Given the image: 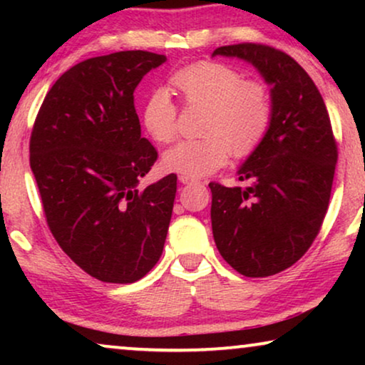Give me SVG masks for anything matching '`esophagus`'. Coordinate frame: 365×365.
I'll list each match as a JSON object with an SVG mask.
<instances>
[{"mask_svg": "<svg viewBox=\"0 0 365 365\" xmlns=\"http://www.w3.org/2000/svg\"><path fill=\"white\" fill-rule=\"evenodd\" d=\"M179 181L184 182V184H197V182H201L197 178L187 176V174H181V176H179Z\"/></svg>", "mask_w": 365, "mask_h": 365, "instance_id": "obj_1", "label": "esophagus"}]
</instances>
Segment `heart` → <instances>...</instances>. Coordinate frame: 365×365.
I'll return each instance as SVG.
<instances>
[{"instance_id":"heart-1","label":"heart","mask_w":365,"mask_h":365,"mask_svg":"<svg viewBox=\"0 0 365 365\" xmlns=\"http://www.w3.org/2000/svg\"><path fill=\"white\" fill-rule=\"evenodd\" d=\"M171 84L186 108H204L202 138L176 144L164 154L168 171L202 176L234 158L251 156L266 139L274 104L269 88L259 79H242L227 64L197 61L173 73ZM141 119L154 141L173 143L179 131V106L166 89H153L144 99Z\"/></svg>"}]
</instances>
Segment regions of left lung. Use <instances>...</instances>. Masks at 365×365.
Masks as SVG:
<instances>
[{
  "mask_svg": "<svg viewBox=\"0 0 365 365\" xmlns=\"http://www.w3.org/2000/svg\"><path fill=\"white\" fill-rule=\"evenodd\" d=\"M214 54L251 61L272 86L266 139L239 169L246 187L209 182L216 246L246 277H267L296 264L326 217L337 163L326 103L296 59L261 43L219 46Z\"/></svg>",
  "mask_w": 365,
  "mask_h": 365,
  "instance_id": "obj_1",
  "label": "left lung"
}]
</instances>
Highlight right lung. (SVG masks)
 I'll return each instance as SVG.
<instances>
[{"label":"right lung","mask_w":365,"mask_h":365,"mask_svg":"<svg viewBox=\"0 0 365 365\" xmlns=\"http://www.w3.org/2000/svg\"><path fill=\"white\" fill-rule=\"evenodd\" d=\"M164 61V54L136 49L74 64L34 119L29 166L48 227L98 281L136 282L163 254L178 176L138 187L158 149L141 136L133 93Z\"/></svg>","instance_id":"add662e5"}]
</instances>
